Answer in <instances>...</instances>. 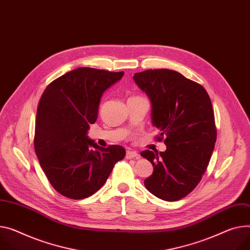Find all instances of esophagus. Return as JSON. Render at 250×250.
<instances>
[{"label": "esophagus", "instance_id": "esophagus-1", "mask_svg": "<svg viewBox=\"0 0 250 250\" xmlns=\"http://www.w3.org/2000/svg\"><path fill=\"white\" fill-rule=\"evenodd\" d=\"M139 155L138 153L135 151H127L126 152V159H134V158H138Z\"/></svg>", "mask_w": 250, "mask_h": 250}]
</instances>
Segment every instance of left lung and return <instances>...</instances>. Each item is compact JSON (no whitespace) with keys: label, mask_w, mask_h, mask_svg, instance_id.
I'll return each mask as SVG.
<instances>
[{"label":"left lung","mask_w":250,"mask_h":250,"mask_svg":"<svg viewBox=\"0 0 250 250\" xmlns=\"http://www.w3.org/2000/svg\"><path fill=\"white\" fill-rule=\"evenodd\" d=\"M133 79L151 102L152 125L166 150H145L141 156L154 167L147 190L165 201H177L200 182L216 142L212 104L206 90L168 69L146 70Z\"/></svg>","instance_id":"1"}]
</instances>
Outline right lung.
Segmentation results:
<instances>
[{
    "label": "right lung",
    "instance_id": "obj_1",
    "mask_svg": "<svg viewBox=\"0 0 250 250\" xmlns=\"http://www.w3.org/2000/svg\"><path fill=\"white\" fill-rule=\"evenodd\" d=\"M124 72L93 68L72 70L44 91L37 109L34 146L52 186L71 199H83L106 182L125 157L122 146L100 147L87 134L98 117L103 93Z\"/></svg>",
    "mask_w": 250,
    "mask_h": 250
}]
</instances>
